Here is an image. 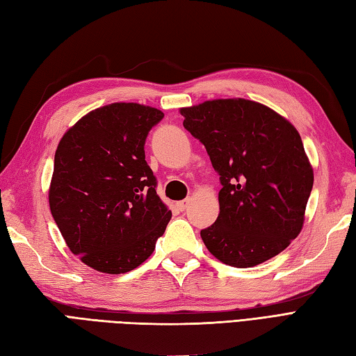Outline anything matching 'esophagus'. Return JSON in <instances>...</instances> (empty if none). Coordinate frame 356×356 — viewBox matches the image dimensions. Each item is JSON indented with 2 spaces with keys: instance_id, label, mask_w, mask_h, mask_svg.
Here are the masks:
<instances>
[{
  "instance_id": "obj_1",
  "label": "esophagus",
  "mask_w": 356,
  "mask_h": 356,
  "mask_svg": "<svg viewBox=\"0 0 356 356\" xmlns=\"http://www.w3.org/2000/svg\"><path fill=\"white\" fill-rule=\"evenodd\" d=\"M188 204H190V199H184V201H179V202H177V207L179 208L181 211H184L186 208L188 207Z\"/></svg>"
}]
</instances>
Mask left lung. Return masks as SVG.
Returning <instances> with one entry per match:
<instances>
[{
  "instance_id": "obj_1",
  "label": "left lung",
  "mask_w": 356,
  "mask_h": 356,
  "mask_svg": "<svg viewBox=\"0 0 356 356\" xmlns=\"http://www.w3.org/2000/svg\"><path fill=\"white\" fill-rule=\"evenodd\" d=\"M179 111L220 177V213L201 231L207 249L240 268L282 252L299 236L314 183L298 129L272 108L243 98Z\"/></svg>"
}]
</instances>
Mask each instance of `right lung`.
Listing matches in <instances>:
<instances>
[{
  "mask_svg": "<svg viewBox=\"0 0 356 356\" xmlns=\"http://www.w3.org/2000/svg\"><path fill=\"white\" fill-rule=\"evenodd\" d=\"M163 118L136 102L108 104L83 116L57 146L51 214L71 252L95 270L119 275L140 266L172 218L145 160L146 137Z\"/></svg>",
  "mask_w": 356,
  "mask_h": 356,
  "instance_id": "obj_1",
  "label": "right lung"
}]
</instances>
